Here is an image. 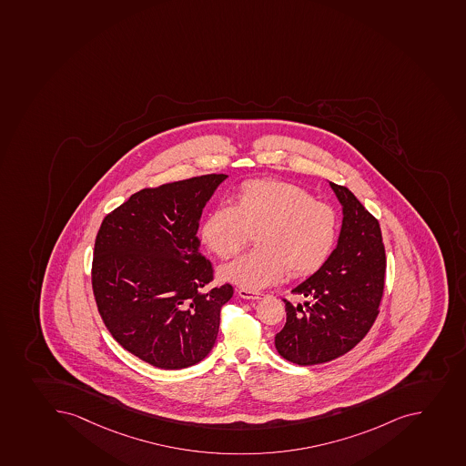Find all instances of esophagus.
I'll list each match as a JSON object with an SVG mask.
<instances>
[{
	"instance_id": "34e87169",
	"label": "esophagus",
	"mask_w": 466,
	"mask_h": 466,
	"mask_svg": "<svg viewBox=\"0 0 466 466\" xmlns=\"http://www.w3.org/2000/svg\"><path fill=\"white\" fill-rule=\"evenodd\" d=\"M238 295L240 296V298H244V299H261L263 298V293H260V291H252V290H247V289H239L238 290Z\"/></svg>"
}]
</instances>
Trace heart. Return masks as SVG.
<instances>
[{"instance_id": "1", "label": "heart", "mask_w": 466, "mask_h": 466, "mask_svg": "<svg viewBox=\"0 0 466 466\" xmlns=\"http://www.w3.org/2000/svg\"><path fill=\"white\" fill-rule=\"evenodd\" d=\"M257 231L256 249L221 268V277L247 290L268 288L286 275L318 272L334 249L339 215L304 187L272 178L240 185L235 205L221 203L206 217L201 236L219 258H230Z\"/></svg>"}]
</instances>
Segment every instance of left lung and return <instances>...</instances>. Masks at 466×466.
<instances>
[{"label":"left lung","mask_w":466,"mask_h":466,"mask_svg":"<svg viewBox=\"0 0 466 466\" xmlns=\"http://www.w3.org/2000/svg\"><path fill=\"white\" fill-rule=\"evenodd\" d=\"M343 206L339 245L327 263L286 304V325L275 335L279 355L298 366L332 361L352 350L373 327L385 286L387 257L379 221L348 187L329 182Z\"/></svg>","instance_id":"1"}]
</instances>
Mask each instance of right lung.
<instances>
[{"label": "right lung", "mask_w": 466, "mask_h": 466, "mask_svg": "<svg viewBox=\"0 0 466 466\" xmlns=\"http://www.w3.org/2000/svg\"><path fill=\"white\" fill-rule=\"evenodd\" d=\"M227 175L144 187L104 218L95 240L92 288L105 327L127 352L157 369H187L214 348L233 288L209 289L198 221Z\"/></svg>", "instance_id": "right-lung-1"}]
</instances>
